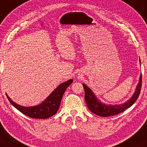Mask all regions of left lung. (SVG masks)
<instances>
[{
	"label": "left lung",
	"instance_id": "obj_1",
	"mask_svg": "<svg viewBox=\"0 0 147 147\" xmlns=\"http://www.w3.org/2000/svg\"><path fill=\"white\" fill-rule=\"evenodd\" d=\"M83 86L85 90V100L86 102L87 107L91 112L101 117L113 116L123 112L128 108L130 107L135 102L136 100L138 99L142 87V74L133 96L127 101V102L123 105L116 106L105 105L98 100V98L96 97L94 93L89 87H87L85 84H83Z\"/></svg>",
	"mask_w": 147,
	"mask_h": 147
}]
</instances>
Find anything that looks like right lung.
Returning <instances> with one entry per match:
<instances>
[{
	"label": "right lung",
	"mask_w": 147,
	"mask_h": 147,
	"mask_svg": "<svg viewBox=\"0 0 147 147\" xmlns=\"http://www.w3.org/2000/svg\"><path fill=\"white\" fill-rule=\"evenodd\" d=\"M72 81L73 80L70 79L65 83L60 84L50 94L49 97L45 100L43 102L38 106H34V107H24L17 105L9 98L7 94L6 95L10 103L18 110H19L20 112H22L26 116L30 118L35 119H47L57 113L59 107H60L61 100H62L65 91L72 83Z\"/></svg>",
	"instance_id": "add662e5"
}]
</instances>
